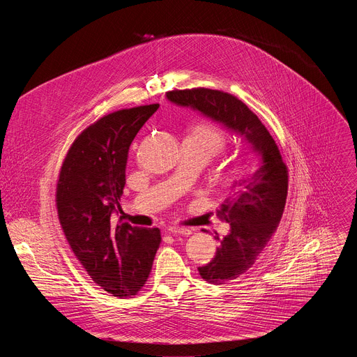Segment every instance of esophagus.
I'll return each mask as SVG.
<instances>
[{
  "mask_svg": "<svg viewBox=\"0 0 357 357\" xmlns=\"http://www.w3.org/2000/svg\"><path fill=\"white\" fill-rule=\"evenodd\" d=\"M167 231L169 234H174V236H190L192 234V230L190 229H186V227H178V226H172V227H168Z\"/></svg>",
  "mask_w": 357,
  "mask_h": 357,
  "instance_id": "34e87169",
  "label": "esophagus"
}]
</instances>
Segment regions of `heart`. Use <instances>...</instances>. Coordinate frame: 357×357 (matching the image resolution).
I'll list each match as a JSON object with an SVG mask.
<instances>
[{
  "instance_id": "b5f03b06",
  "label": "heart",
  "mask_w": 357,
  "mask_h": 357,
  "mask_svg": "<svg viewBox=\"0 0 357 357\" xmlns=\"http://www.w3.org/2000/svg\"><path fill=\"white\" fill-rule=\"evenodd\" d=\"M189 137L193 138L196 142H199L203 148H205L208 151L209 157L219 154V152H222L225 148V137H223L222 131L212 124L195 126L192 128ZM236 175H238V172Z\"/></svg>"
}]
</instances>
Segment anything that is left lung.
I'll return each instance as SVG.
<instances>
[{"instance_id": "left-lung-1", "label": "left lung", "mask_w": 357, "mask_h": 357, "mask_svg": "<svg viewBox=\"0 0 357 357\" xmlns=\"http://www.w3.org/2000/svg\"><path fill=\"white\" fill-rule=\"evenodd\" d=\"M167 98L178 107L190 109L223 126L256 155V169L233 181L227 199L218 211V216L229 223V233L225 237L215 236L219 241L216 256L197 268L209 284H226L256 263L277 230L285 208L288 171L266 126L234 96L193 89L168 91Z\"/></svg>"}]
</instances>
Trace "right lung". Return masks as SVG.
Instances as JSON below:
<instances>
[{
    "instance_id": "1",
    "label": "right lung",
    "mask_w": 357,
    "mask_h": 357,
    "mask_svg": "<svg viewBox=\"0 0 357 357\" xmlns=\"http://www.w3.org/2000/svg\"><path fill=\"white\" fill-rule=\"evenodd\" d=\"M158 107L139 106L97 120L72 144L59 175L58 215L75 256L97 285L119 298L145 284L161 243L157 227L116 219L130 145Z\"/></svg>"
}]
</instances>
